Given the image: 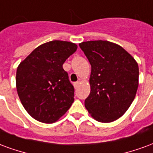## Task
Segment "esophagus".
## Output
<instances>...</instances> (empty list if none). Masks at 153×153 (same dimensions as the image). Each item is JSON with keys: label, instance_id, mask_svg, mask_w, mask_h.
<instances>
[{"label": "esophagus", "instance_id": "1", "mask_svg": "<svg viewBox=\"0 0 153 153\" xmlns=\"http://www.w3.org/2000/svg\"><path fill=\"white\" fill-rule=\"evenodd\" d=\"M79 84H80V82H79V81H76V82H74V83H73V85H74L75 89H76V88L78 87Z\"/></svg>", "mask_w": 153, "mask_h": 153}]
</instances>
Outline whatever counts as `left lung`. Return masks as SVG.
Instances as JSON below:
<instances>
[{"label":"left lung","instance_id":"obj_1","mask_svg":"<svg viewBox=\"0 0 153 153\" xmlns=\"http://www.w3.org/2000/svg\"><path fill=\"white\" fill-rule=\"evenodd\" d=\"M79 46L91 65L85 108L98 121L117 120L134 100L139 86L138 63L126 50L110 41H85Z\"/></svg>","mask_w":153,"mask_h":153}]
</instances>
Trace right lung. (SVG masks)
<instances>
[{
  "instance_id": "obj_1",
  "label": "right lung",
  "mask_w": 153,
  "mask_h": 153,
  "mask_svg": "<svg viewBox=\"0 0 153 153\" xmlns=\"http://www.w3.org/2000/svg\"><path fill=\"white\" fill-rule=\"evenodd\" d=\"M76 49V45L68 41H49L36 48L18 67V95L36 121L55 122L74 101V87L63 64Z\"/></svg>"
}]
</instances>
